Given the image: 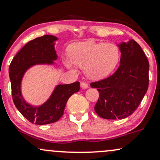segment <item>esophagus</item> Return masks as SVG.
<instances>
[{
    "label": "esophagus",
    "instance_id": "esophagus-1",
    "mask_svg": "<svg viewBox=\"0 0 160 160\" xmlns=\"http://www.w3.org/2000/svg\"><path fill=\"white\" fill-rule=\"evenodd\" d=\"M80 87H82L83 89H87L88 88V83H86V82H82V83H80Z\"/></svg>",
    "mask_w": 160,
    "mask_h": 160
}]
</instances>
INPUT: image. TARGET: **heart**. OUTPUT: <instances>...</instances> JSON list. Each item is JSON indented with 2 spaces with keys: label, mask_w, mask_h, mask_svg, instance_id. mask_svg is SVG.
<instances>
[{
  "label": "heart",
  "mask_w": 160,
  "mask_h": 160,
  "mask_svg": "<svg viewBox=\"0 0 160 160\" xmlns=\"http://www.w3.org/2000/svg\"><path fill=\"white\" fill-rule=\"evenodd\" d=\"M71 61L85 69L86 74L92 80H102L110 76L118 66L121 52L117 45L104 42L87 41L70 45L68 49ZM67 67H72L66 61Z\"/></svg>",
  "instance_id": "1"
}]
</instances>
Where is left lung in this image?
I'll use <instances>...</instances> for the list:
<instances>
[{
    "label": "left lung",
    "instance_id": "obj_1",
    "mask_svg": "<svg viewBox=\"0 0 160 160\" xmlns=\"http://www.w3.org/2000/svg\"><path fill=\"white\" fill-rule=\"evenodd\" d=\"M119 47L120 65L115 73L90 83L100 93L94 110L107 120H122L130 116L139 107L149 86V61L140 46L130 40Z\"/></svg>",
    "mask_w": 160,
    "mask_h": 160
}]
</instances>
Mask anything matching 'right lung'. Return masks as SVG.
<instances>
[{"instance_id": "obj_1", "label": "right lung", "mask_w": 160, "mask_h": 160, "mask_svg": "<svg viewBox=\"0 0 160 160\" xmlns=\"http://www.w3.org/2000/svg\"><path fill=\"white\" fill-rule=\"evenodd\" d=\"M57 40L58 38L52 35H43L31 40L15 55L9 67L13 103L27 120L37 125L52 123L60 120L68 99L80 90L78 81L58 85L49 100L39 107L28 104L21 95V80L27 70L36 64H52L58 59L54 48Z\"/></svg>"}]
</instances>
